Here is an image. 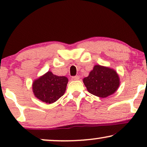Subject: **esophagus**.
Masks as SVG:
<instances>
[{"label":"esophagus","instance_id":"esophagus-1","mask_svg":"<svg viewBox=\"0 0 147 147\" xmlns=\"http://www.w3.org/2000/svg\"><path fill=\"white\" fill-rule=\"evenodd\" d=\"M79 79H80V76H72V77H71V80H78Z\"/></svg>","mask_w":147,"mask_h":147}]
</instances>
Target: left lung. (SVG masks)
Segmentation results:
<instances>
[{
	"instance_id": "1",
	"label": "left lung",
	"mask_w": 147,
	"mask_h": 147,
	"mask_svg": "<svg viewBox=\"0 0 147 147\" xmlns=\"http://www.w3.org/2000/svg\"><path fill=\"white\" fill-rule=\"evenodd\" d=\"M119 77L114 69L95 65L89 76L83 80L88 91L100 98L114 94L119 86Z\"/></svg>"
}]
</instances>
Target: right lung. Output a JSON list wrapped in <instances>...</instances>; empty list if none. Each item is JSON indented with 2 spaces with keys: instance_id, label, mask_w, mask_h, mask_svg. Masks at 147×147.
Here are the masks:
<instances>
[{
  "instance_id": "right-lung-1",
  "label": "right lung",
  "mask_w": 147,
  "mask_h": 147,
  "mask_svg": "<svg viewBox=\"0 0 147 147\" xmlns=\"http://www.w3.org/2000/svg\"><path fill=\"white\" fill-rule=\"evenodd\" d=\"M67 82L65 76H57L48 71L33 82V93L41 101L53 103L65 93Z\"/></svg>"
}]
</instances>
